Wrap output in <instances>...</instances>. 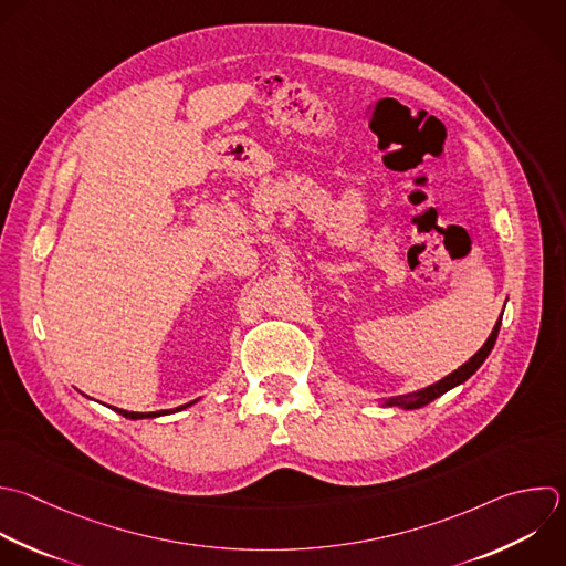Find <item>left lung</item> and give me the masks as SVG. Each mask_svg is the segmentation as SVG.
Returning a JSON list of instances; mask_svg holds the SVG:
<instances>
[{
	"label": "left lung",
	"instance_id": "8db88e82",
	"mask_svg": "<svg viewBox=\"0 0 566 566\" xmlns=\"http://www.w3.org/2000/svg\"><path fill=\"white\" fill-rule=\"evenodd\" d=\"M497 332H500V321L495 323V327H493V332H491V336L486 338V343L462 365V367H458L455 371H451L449 376H444L442 380H438V382H433V385H429V387H424V389H420V391H413V394H407V396H398V398H391V400H387V405H400V407H405V409H418V407H422V405H429L431 400H436L438 396H442L444 391H449L451 387H455V385H460V382H464L482 363H484V358L489 356V352L493 349V345H495V338H497Z\"/></svg>",
	"mask_w": 566,
	"mask_h": 566
}]
</instances>
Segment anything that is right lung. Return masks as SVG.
Masks as SVG:
<instances>
[{
  "instance_id": "1",
  "label": "right lung",
  "mask_w": 566,
  "mask_h": 566,
  "mask_svg": "<svg viewBox=\"0 0 566 566\" xmlns=\"http://www.w3.org/2000/svg\"><path fill=\"white\" fill-rule=\"evenodd\" d=\"M188 405H192V402H188ZM188 405H184V407H188ZM184 407H177V409H184ZM122 416H126V418H133V420H137V418H155V416H159V413H168V411H153V413H137V411H126V409H117Z\"/></svg>"
}]
</instances>
